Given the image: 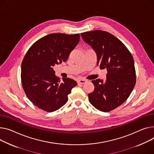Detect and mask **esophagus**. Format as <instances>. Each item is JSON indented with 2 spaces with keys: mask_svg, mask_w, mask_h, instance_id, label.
<instances>
[{
  "mask_svg": "<svg viewBox=\"0 0 154 154\" xmlns=\"http://www.w3.org/2000/svg\"><path fill=\"white\" fill-rule=\"evenodd\" d=\"M86 80L85 79H80L77 80V83L79 84H84L86 82Z\"/></svg>",
  "mask_w": 154,
  "mask_h": 154,
  "instance_id": "obj_1",
  "label": "esophagus"
}]
</instances>
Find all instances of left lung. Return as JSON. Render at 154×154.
Returning <instances> with one entry per match:
<instances>
[{"instance_id":"8db88e82","label":"left lung","mask_w":154,"mask_h":154,"mask_svg":"<svg viewBox=\"0 0 154 154\" xmlns=\"http://www.w3.org/2000/svg\"><path fill=\"white\" fill-rule=\"evenodd\" d=\"M81 36L95 51L97 66L107 70L105 81H91L95 89L88 95V100L97 109L110 111L124 103L135 86L134 59L126 46L107 32L95 30L82 33Z\"/></svg>"}]
</instances>
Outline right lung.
Returning <instances> with one entry per match:
<instances>
[{
    "label": "right lung",
    "mask_w": 154,
    "mask_h": 154,
    "mask_svg": "<svg viewBox=\"0 0 154 154\" xmlns=\"http://www.w3.org/2000/svg\"><path fill=\"white\" fill-rule=\"evenodd\" d=\"M79 40V33H52L36 41L28 50L21 66L22 84L28 99L39 108L53 112L67 101L77 82L69 78L60 80L53 67L66 62Z\"/></svg>",
    "instance_id": "1"
}]
</instances>
